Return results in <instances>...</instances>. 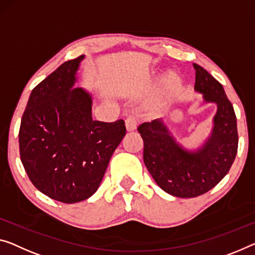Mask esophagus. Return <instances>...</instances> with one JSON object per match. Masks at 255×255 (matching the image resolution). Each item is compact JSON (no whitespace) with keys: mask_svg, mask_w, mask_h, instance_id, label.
I'll return each instance as SVG.
<instances>
[{"mask_svg":"<svg viewBox=\"0 0 255 255\" xmlns=\"http://www.w3.org/2000/svg\"><path fill=\"white\" fill-rule=\"evenodd\" d=\"M139 122V117L136 115H131L128 116L127 120H125V125H127V130L128 131H133L135 130L136 124Z\"/></svg>","mask_w":255,"mask_h":255,"instance_id":"1","label":"esophagus"}]
</instances>
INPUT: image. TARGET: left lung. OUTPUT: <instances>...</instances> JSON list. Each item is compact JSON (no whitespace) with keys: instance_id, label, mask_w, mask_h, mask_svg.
Instances as JSON below:
<instances>
[{"instance_id":"8db88e82","label":"left lung","mask_w":255,"mask_h":255,"mask_svg":"<svg viewBox=\"0 0 255 255\" xmlns=\"http://www.w3.org/2000/svg\"><path fill=\"white\" fill-rule=\"evenodd\" d=\"M195 90L206 103L218 106L212 134L198 150L185 149L162 120L139 125L143 140V162L156 183L175 197H197L218 185L232 167L238 149L237 121L221 83L194 64Z\"/></svg>"}]
</instances>
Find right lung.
Returning <instances> with one entry per match:
<instances>
[{"mask_svg": "<svg viewBox=\"0 0 255 255\" xmlns=\"http://www.w3.org/2000/svg\"><path fill=\"white\" fill-rule=\"evenodd\" d=\"M84 56L68 60L33 89L19 128V151L33 185L72 204L96 193L127 133L123 120L93 121L91 96L74 88Z\"/></svg>", "mask_w": 255, "mask_h": 255, "instance_id": "right-lung-1", "label": "right lung"}]
</instances>
